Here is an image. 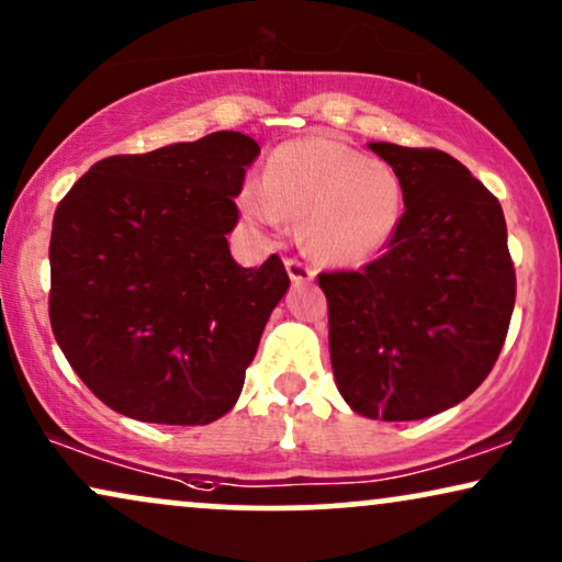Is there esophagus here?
<instances>
[{
	"instance_id": "obj_1",
	"label": "esophagus",
	"mask_w": 562,
	"mask_h": 562,
	"mask_svg": "<svg viewBox=\"0 0 562 562\" xmlns=\"http://www.w3.org/2000/svg\"><path fill=\"white\" fill-rule=\"evenodd\" d=\"M285 269H288L290 280H293V282H308V280H314V274H316L314 269H311L301 259H288L285 261Z\"/></svg>"
}]
</instances>
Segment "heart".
<instances>
[{"label": "heart", "instance_id": "heart-1", "mask_svg": "<svg viewBox=\"0 0 562 562\" xmlns=\"http://www.w3.org/2000/svg\"><path fill=\"white\" fill-rule=\"evenodd\" d=\"M240 210L265 228L303 220L308 251L329 265H363L394 238L404 215V183L383 160H368L329 137L277 147L267 179L240 189Z\"/></svg>", "mask_w": 562, "mask_h": 562}]
</instances>
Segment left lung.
<instances>
[{"label": "left lung", "mask_w": 562, "mask_h": 562, "mask_svg": "<svg viewBox=\"0 0 562 562\" xmlns=\"http://www.w3.org/2000/svg\"><path fill=\"white\" fill-rule=\"evenodd\" d=\"M404 183V215L360 272H322L339 394L373 420L467 400L498 360L516 303L501 202L449 153L371 142Z\"/></svg>", "instance_id": "8db88e82"}]
</instances>
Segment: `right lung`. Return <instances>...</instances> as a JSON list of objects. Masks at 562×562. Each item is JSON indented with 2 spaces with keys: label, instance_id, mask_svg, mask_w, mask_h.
<instances>
[{
  "label": "right lung",
  "instance_id": "1",
  "mask_svg": "<svg viewBox=\"0 0 562 562\" xmlns=\"http://www.w3.org/2000/svg\"><path fill=\"white\" fill-rule=\"evenodd\" d=\"M257 139L212 132L98 160L54 212L48 316L64 358L111 409L142 423L207 425L244 389L290 277L231 257L233 196Z\"/></svg>",
  "mask_w": 562,
  "mask_h": 562
}]
</instances>
